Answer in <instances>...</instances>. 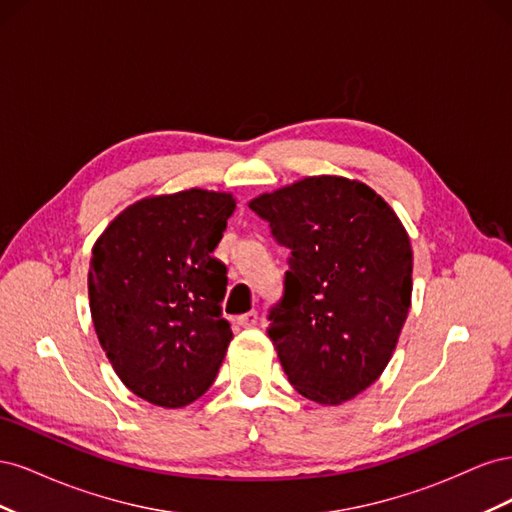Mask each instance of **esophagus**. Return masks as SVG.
I'll list each match as a JSON object with an SVG mask.
<instances>
[{"instance_id": "obj_1", "label": "esophagus", "mask_w": 512, "mask_h": 512, "mask_svg": "<svg viewBox=\"0 0 512 512\" xmlns=\"http://www.w3.org/2000/svg\"><path fill=\"white\" fill-rule=\"evenodd\" d=\"M237 322H239V327H243V329H252L258 324V312H256V309H252V312L239 316Z\"/></svg>"}]
</instances>
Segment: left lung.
Listing matches in <instances>:
<instances>
[{"mask_svg": "<svg viewBox=\"0 0 512 512\" xmlns=\"http://www.w3.org/2000/svg\"><path fill=\"white\" fill-rule=\"evenodd\" d=\"M290 252L269 337L290 384L337 406L389 365L412 299V247L369 185L305 177L250 203Z\"/></svg>", "mask_w": 512, "mask_h": 512, "instance_id": "obj_1", "label": "left lung"}]
</instances>
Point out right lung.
<instances>
[{
    "mask_svg": "<svg viewBox=\"0 0 512 512\" xmlns=\"http://www.w3.org/2000/svg\"><path fill=\"white\" fill-rule=\"evenodd\" d=\"M237 203L183 190L123 209L91 250L89 309L115 374L141 399L183 408L205 395L232 331L226 265L213 258Z\"/></svg>",
    "mask_w": 512,
    "mask_h": 512,
    "instance_id": "right-lung-1",
    "label": "right lung"
}]
</instances>
